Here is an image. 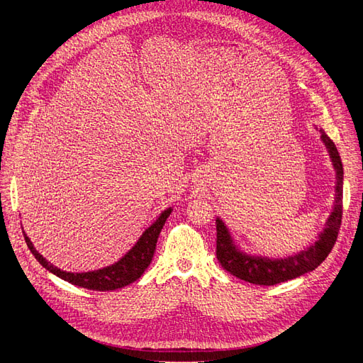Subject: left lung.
I'll use <instances>...</instances> for the list:
<instances>
[{"mask_svg": "<svg viewBox=\"0 0 363 363\" xmlns=\"http://www.w3.org/2000/svg\"><path fill=\"white\" fill-rule=\"evenodd\" d=\"M320 131L321 139L328 150V155H330L333 167L336 169L335 207L327 219L324 232L320 235V238H318L312 247L300 251L298 255L289 256L286 259H267L250 256L239 251L238 247L233 244V239L230 236L224 223L219 218H216V257L219 263H221V267L232 274V276L252 284L271 286V284L288 281L303 276L306 272L313 271L330 255L332 248L336 244L340 221H342L344 168L333 140L323 130Z\"/></svg>", "mask_w": 363, "mask_h": 363, "instance_id": "8db88e82", "label": "left lung"}]
</instances>
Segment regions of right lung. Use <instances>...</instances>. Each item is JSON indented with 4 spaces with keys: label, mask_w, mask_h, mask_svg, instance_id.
Instances as JSON below:
<instances>
[{
    "label": "right lung",
    "mask_w": 363,
    "mask_h": 363,
    "mask_svg": "<svg viewBox=\"0 0 363 363\" xmlns=\"http://www.w3.org/2000/svg\"><path fill=\"white\" fill-rule=\"evenodd\" d=\"M171 211H172L171 207L167 208V211H163L160 216L156 219V223L145 230L144 235L139 238L136 245L131 248L123 259H119L111 267H106L103 269H96V271H89V272H68V271L59 269L57 267L51 265V263L42 255H39L36 248L33 247L31 240L26 235V232H24V238L30 251L33 252V256L38 259V262L43 268H47L50 272H52L54 276L67 280L75 284V286L86 288L91 291H115L136 281L142 274H144V271L150 267L152 256H155L159 235Z\"/></svg>",
    "instance_id": "obj_1"
}]
</instances>
